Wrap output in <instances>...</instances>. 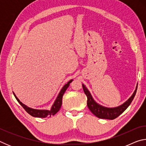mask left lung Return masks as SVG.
<instances>
[{
  "label": "left lung",
  "instance_id": "8db88e82",
  "mask_svg": "<svg viewBox=\"0 0 146 146\" xmlns=\"http://www.w3.org/2000/svg\"><path fill=\"white\" fill-rule=\"evenodd\" d=\"M83 90L86 95L87 96L88 100H87V105L91 112L93 113V115H95L96 117L100 118H104V119H110V120H113L118 117L120 114L128 108V106L130 105V104L134 98L136 92H137V88L135 91L134 93L133 94V95L129 98L128 100H127L124 104H123L122 105L120 106H118L117 108H107L105 107H103L102 106H100L97 103L95 102V100L93 99L92 97H91V94L90 93L87 88L85 87L84 85H82Z\"/></svg>",
  "mask_w": 146,
  "mask_h": 146
}]
</instances>
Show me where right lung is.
<instances>
[{
    "instance_id": "1",
    "label": "right lung",
    "mask_w": 146,
    "mask_h": 146,
    "mask_svg": "<svg viewBox=\"0 0 146 146\" xmlns=\"http://www.w3.org/2000/svg\"><path fill=\"white\" fill-rule=\"evenodd\" d=\"M72 82V80H71L70 81L66 84V85H64V87L62 88L61 91L59 93L56 99L55 100V102H54L53 105L51 108L50 111L48 110H34V109H32L30 108L27 107L26 105L23 104L21 102H20V100L18 99V98L16 97V95L13 93V95L15 96V97L16 98L17 100L19 102L20 104H21L23 108L26 111L31 115L32 117H38V118H45L46 117H51V116L55 115L56 113H57L59 110H60L61 108V105L62 103V97L63 95L65 93V91L67 90V88H68V86H70V84Z\"/></svg>"
}]
</instances>
